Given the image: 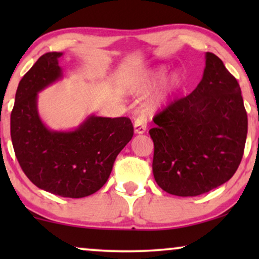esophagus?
<instances>
[{
    "label": "esophagus",
    "mask_w": 259,
    "mask_h": 259,
    "mask_svg": "<svg viewBox=\"0 0 259 259\" xmlns=\"http://www.w3.org/2000/svg\"><path fill=\"white\" fill-rule=\"evenodd\" d=\"M147 128V118L145 114H138L134 118V132L138 134L145 133Z\"/></svg>",
    "instance_id": "1"
}]
</instances>
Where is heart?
<instances>
[{
  "instance_id": "1",
  "label": "heart",
  "mask_w": 259,
  "mask_h": 259,
  "mask_svg": "<svg viewBox=\"0 0 259 259\" xmlns=\"http://www.w3.org/2000/svg\"><path fill=\"white\" fill-rule=\"evenodd\" d=\"M166 69L165 68H158L152 70V72H147L144 74H140L139 76H136L131 81L128 90L132 93L143 94L150 92L152 88L162 81L165 77ZM183 83V76L179 73H175L169 77L165 86L161 88L160 91L157 92L154 95L148 99L146 105H145V109L148 113L157 112L162 105L168 101V99L176 93L177 90L182 86Z\"/></svg>"
}]
</instances>
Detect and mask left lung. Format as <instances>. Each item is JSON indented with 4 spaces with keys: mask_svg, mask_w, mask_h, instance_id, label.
Segmentation results:
<instances>
[{
    "mask_svg": "<svg viewBox=\"0 0 259 259\" xmlns=\"http://www.w3.org/2000/svg\"><path fill=\"white\" fill-rule=\"evenodd\" d=\"M203 79L154 116L153 176L169 194L194 197L231 179L242 161L247 114L236 77L206 53Z\"/></svg>",
    "mask_w": 259,
    "mask_h": 259,
    "instance_id": "left-lung-1",
    "label": "left lung"
}]
</instances>
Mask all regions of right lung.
<instances>
[{
  "mask_svg": "<svg viewBox=\"0 0 259 259\" xmlns=\"http://www.w3.org/2000/svg\"><path fill=\"white\" fill-rule=\"evenodd\" d=\"M61 56L46 53L21 79L10 114V136L17 161L34 185L56 196L83 198L105 185L134 130L126 116L95 115L69 132L46 127L37 112V93L62 77Z\"/></svg>",
  "mask_w": 259,
  "mask_h": 259,
  "instance_id": "1",
  "label": "right lung"
}]
</instances>
